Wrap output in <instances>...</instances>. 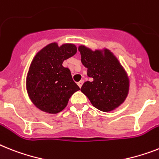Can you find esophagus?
<instances>
[{
	"mask_svg": "<svg viewBox=\"0 0 159 159\" xmlns=\"http://www.w3.org/2000/svg\"><path fill=\"white\" fill-rule=\"evenodd\" d=\"M83 82H84V80H81V81H80V82H78V83H77V85H78V86H79L80 88L82 87V84H83Z\"/></svg>",
	"mask_w": 159,
	"mask_h": 159,
	"instance_id": "1",
	"label": "esophagus"
}]
</instances>
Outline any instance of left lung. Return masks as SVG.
<instances>
[{"instance_id": "1", "label": "left lung", "mask_w": 159, "mask_h": 159, "mask_svg": "<svg viewBox=\"0 0 159 159\" xmlns=\"http://www.w3.org/2000/svg\"><path fill=\"white\" fill-rule=\"evenodd\" d=\"M82 65L87 68L88 77L92 82H86L81 91L98 110L108 112L125 102L129 91V78L116 57L109 49L93 51L80 45Z\"/></svg>"}]
</instances>
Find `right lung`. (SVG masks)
Wrapping results in <instances>:
<instances>
[{
  "mask_svg": "<svg viewBox=\"0 0 159 159\" xmlns=\"http://www.w3.org/2000/svg\"><path fill=\"white\" fill-rule=\"evenodd\" d=\"M77 52L73 43L58 46L51 43L34 56L26 75V91L37 108L49 114H57L66 107L69 98L79 86L71 73L62 65L64 61Z\"/></svg>",
  "mask_w": 159,
  "mask_h": 159,
  "instance_id": "add662e5",
  "label": "right lung"
}]
</instances>
